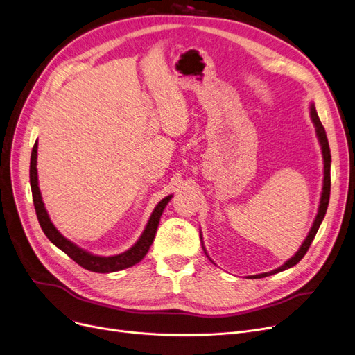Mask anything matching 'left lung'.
Masks as SVG:
<instances>
[{"mask_svg": "<svg viewBox=\"0 0 355 355\" xmlns=\"http://www.w3.org/2000/svg\"><path fill=\"white\" fill-rule=\"evenodd\" d=\"M310 118H311V121H313V123H315L316 135H318V139H319V143H320L322 155H323V188H322V196H320V204H319V209H318V216H316V218L313 221V225H311V229H310L307 237L304 239L303 245L300 246L299 250H297V253L294 254L293 258H290L284 265H281L279 268L274 269V271H271V272L250 275L249 278H263V277L274 275V274H278L281 271H286V269H288V268L299 263L303 259L306 252L309 250L311 242H313V239H315V236H316V233L319 230V227L322 224V220H323V217L326 214V209H328L329 195H331V150H329L328 138H326L324 128H323V125H322V122H320V119L318 116V112L315 109V105H310Z\"/></svg>", "mask_w": 355, "mask_h": 355, "instance_id": "obj_1", "label": "left lung"}]
</instances>
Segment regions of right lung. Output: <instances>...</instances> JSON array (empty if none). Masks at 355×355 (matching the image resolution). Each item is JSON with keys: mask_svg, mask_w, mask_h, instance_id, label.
Masks as SVG:
<instances>
[{"mask_svg": "<svg viewBox=\"0 0 355 355\" xmlns=\"http://www.w3.org/2000/svg\"><path fill=\"white\" fill-rule=\"evenodd\" d=\"M36 163H37V141L33 146L32 155H31V188H32V195H33V204H35L36 216H37L42 230H44L46 237L56 248H60L64 253L68 254L71 259L76 261L84 269H87V271H92V272H98V274L121 271V269L130 268V266L138 263L146 257L151 243H153V240H154L155 232H157L163 209L166 208L168 201L172 200V195L163 198V200L157 205H155L153 214L146 225V230L143 232V234H141V237L137 240V243L131 249H128L121 254H115V257H97V254L83 250L73 242H69V240L65 239L58 230H56V227L52 224L48 212L45 209L44 201H42V195H40V191L37 187Z\"/></svg>", "mask_w": 355, "mask_h": 355, "instance_id": "add662e5", "label": "right lung"}]
</instances>
